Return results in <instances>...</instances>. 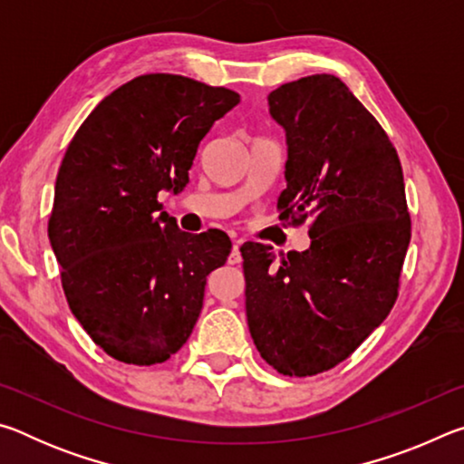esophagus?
<instances>
[{"mask_svg":"<svg viewBox=\"0 0 464 464\" xmlns=\"http://www.w3.org/2000/svg\"><path fill=\"white\" fill-rule=\"evenodd\" d=\"M241 243H243V241H235V243H233L231 254H229V257H227V262H229L231 266H237V264H241V251H239Z\"/></svg>","mask_w":464,"mask_h":464,"instance_id":"obj_1","label":"esophagus"}]
</instances>
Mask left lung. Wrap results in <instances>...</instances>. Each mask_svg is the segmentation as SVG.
Instances as JSON below:
<instances>
[{"label": "left lung", "mask_w": 464, "mask_h": 464, "mask_svg": "<svg viewBox=\"0 0 464 464\" xmlns=\"http://www.w3.org/2000/svg\"><path fill=\"white\" fill-rule=\"evenodd\" d=\"M268 110L286 135L280 218L313 217L311 247L280 264L270 246L241 247L247 325L280 374L311 376L348 358L389 315L411 221L395 147L340 77L280 85Z\"/></svg>", "instance_id": "1"}]
</instances>
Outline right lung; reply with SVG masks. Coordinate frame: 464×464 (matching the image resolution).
Instances as JSON below:
<instances>
[{
	"label": "right lung",
	"instance_id": "right-lung-1",
	"mask_svg": "<svg viewBox=\"0 0 464 464\" xmlns=\"http://www.w3.org/2000/svg\"><path fill=\"white\" fill-rule=\"evenodd\" d=\"M239 93L149 73L92 110L54 184L51 247L69 309L108 356L149 366L182 348L207 276L227 262L223 231L178 229L160 192L179 194L200 140Z\"/></svg>",
	"mask_w": 464,
	"mask_h": 464
}]
</instances>
